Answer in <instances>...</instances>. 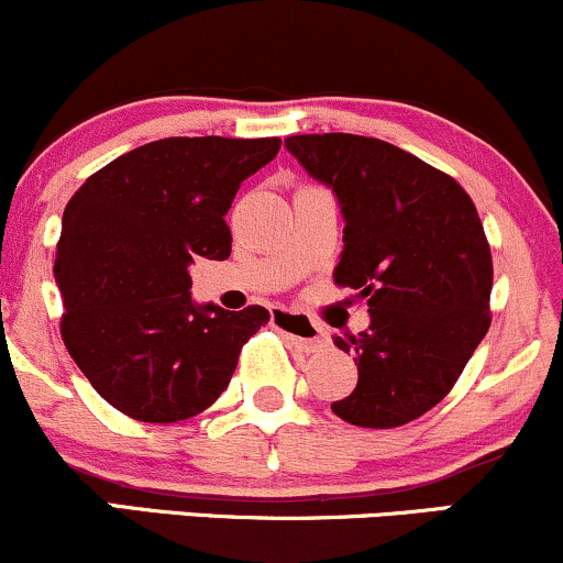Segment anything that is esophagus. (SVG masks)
Listing matches in <instances>:
<instances>
[{"instance_id": "34e87169", "label": "esophagus", "mask_w": 563, "mask_h": 563, "mask_svg": "<svg viewBox=\"0 0 563 563\" xmlns=\"http://www.w3.org/2000/svg\"><path fill=\"white\" fill-rule=\"evenodd\" d=\"M271 324H274L276 330L289 340V343L298 345V349L306 353H313L327 345L324 327H319L316 321H311L302 313L287 311V308H274V313H271Z\"/></svg>"}]
</instances>
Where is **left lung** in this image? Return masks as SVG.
Masks as SVG:
<instances>
[{
  "instance_id": "obj_1",
  "label": "left lung",
  "mask_w": 563,
  "mask_h": 563,
  "mask_svg": "<svg viewBox=\"0 0 563 563\" xmlns=\"http://www.w3.org/2000/svg\"><path fill=\"white\" fill-rule=\"evenodd\" d=\"M343 212L340 287L369 308V330L334 338L358 383L332 412L351 426L396 428L435 407L489 330L492 255L457 180L399 145L324 132L284 141Z\"/></svg>"
}]
</instances>
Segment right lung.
<instances>
[{"label": "right lung", "mask_w": 563, "mask_h": 563, "mask_svg": "<svg viewBox=\"0 0 563 563\" xmlns=\"http://www.w3.org/2000/svg\"><path fill=\"white\" fill-rule=\"evenodd\" d=\"M279 148V137H164L90 175L63 210L53 268L63 343L128 418L205 412L229 388L242 345L268 324L263 306L194 302L188 265L231 255L225 212Z\"/></svg>", "instance_id": "add662e5"}]
</instances>
